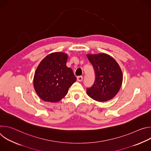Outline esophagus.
Returning a JSON list of instances; mask_svg holds the SVG:
<instances>
[{"instance_id":"1","label":"esophagus","mask_w":151,"mask_h":151,"mask_svg":"<svg viewBox=\"0 0 151 151\" xmlns=\"http://www.w3.org/2000/svg\"><path fill=\"white\" fill-rule=\"evenodd\" d=\"M77 80L78 81H82L83 80V77L82 76H79L77 77Z\"/></svg>"}]
</instances>
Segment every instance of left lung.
Instances as JSON below:
<instances>
[{"label": "left lung", "instance_id": "left-lung-1", "mask_svg": "<svg viewBox=\"0 0 151 151\" xmlns=\"http://www.w3.org/2000/svg\"><path fill=\"white\" fill-rule=\"evenodd\" d=\"M87 57L96 75L92 87L87 88L88 95L97 101H106L113 99L119 91L123 79L118 64L106 54H88Z\"/></svg>", "mask_w": 151, "mask_h": 151}]
</instances>
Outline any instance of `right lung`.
Wrapping results in <instances>:
<instances>
[{"label":"right lung","instance_id":"right-lung-1","mask_svg":"<svg viewBox=\"0 0 151 151\" xmlns=\"http://www.w3.org/2000/svg\"><path fill=\"white\" fill-rule=\"evenodd\" d=\"M67 60L66 54L57 52L48 55L39 63L34 75L33 85L43 100L60 101L76 81L72 69L66 66Z\"/></svg>","mask_w":151,"mask_h":151}]
</instances>
